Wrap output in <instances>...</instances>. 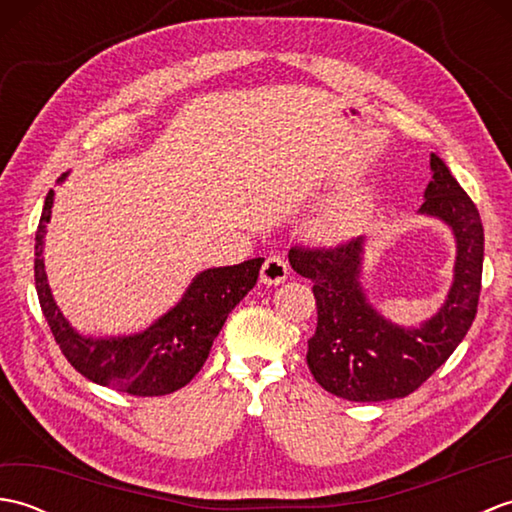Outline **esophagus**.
<instances>
[{"mask_svg":"<svg viewBox=\"0 0 512 512\" xmlns=\"http://www.w3.org/2000/svg\"><path fill=\"white\" fill-rule=\"evenodd\" d=\"M286 277H288V264L281 255H270L264 262L262 270H259V281L266 286L284 284Z\"/></svg>","mask_w":512,"mask_h":512,"instance_id":"esophagus-1","label":"esophagus"}]
</instances>
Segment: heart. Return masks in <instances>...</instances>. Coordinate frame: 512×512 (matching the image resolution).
Returning a JSON list of instances; mask_svg holds the SVG:
<instances>
[{
	"label": "heart",
	"instance_id": "heart-1",
	"mask_svg": "<svg viewBox=\"0 0 512 512\" xmlns=\"http://www.w3.org/2000/svg\"><path fill=\"white\" fill-rule=\"evenodd\" d=\"M358 222H361V211L352 204H341L323 217L317 226V235L328 242H336V239L350 237L358 228Z\"/></svg>",
	"mask_w": 512,
	"mask_h": 512
}]
</instances>
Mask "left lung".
Returning <instances> with one entry per match:
<instances>
[{
  "label": "left lung",
  "mask_w": 512,
  "mask_h": 512,
  "mask_svg": "<svg viewBox=\"0 0 512 512\" xmlns=\"http://www.w3.org/2000/svg\"><path fill=\"white\" fill-rule=\"evenodd\" d=\"M431 182L420 215L444 222L455 237L453 284L440 310L416 328L385 319L369 303L363 284L365 237L310 250L290 248L292 270L312 281L317 332L308 341V367L330 394L352 402L405 398L416 391L469 332L482 290L484 228L473 200L431 154Z\"/></svg>",
  "instance_id": "8db88e82"
}]
</instances>
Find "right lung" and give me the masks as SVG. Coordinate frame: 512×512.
<instances>
[{"label": "right lung", "mask_w": 512, "mask_h": 512, "mask_svg": "<svg viewBox=\"0 0 512 512\" xmlns=\"http://www.w3.org/2000/svg\"><path fill=\"white\" fill-rule=\"evenodd\" d=\"M68 178L63 173L59 182ZM54 191L46 195L35 237L37 295L54 341L76 372L92 383L132 396H165L200 372L215 336L239 301L257 284L264 257L237 266L206 268L193 277L187 292L147 330L129 336H85L63 317L48 286L43 239L52 217Z\"/></svg>", "instance_id": "obj_1"}]
</instances>
